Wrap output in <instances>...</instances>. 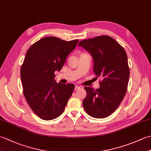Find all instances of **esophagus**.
I'll return each mask as SVG.
<instances>
[{"instance_id":"1","label":"esophagus","mask_w":151,"mask_h":151,"mask_svg":"<svg viewBox=\"0 0 151 151\" xmlns=\"http://www.w3.org/2000/svg\"><path fill=\"white\" fill-rule=\"evenodd\" d=\"M80 88H81V87H80V86H75V90H77V89H79Z\"/></svg>"}]
</instances>
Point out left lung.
<instances>
[{
  "instance_id": "1",
  "label": "left lung",
  "mask_w": 151,
  "mask_h": 151,
  "mask_svg": "<svg viewBox=\"0 0 151 151\" xmlns=\"http://www.w3.org/2000/svg\"><path fill=\"white\" fill-rule=\"evenodd\" d=\"M78 46L91 54L93 72L97 78H102L99 89L84 88L87 95L82 102L83 106L93 117H107L118 108L127 90L130 69L127 53L108 36L82 40Z\"/></svg>"
}]
</instances>
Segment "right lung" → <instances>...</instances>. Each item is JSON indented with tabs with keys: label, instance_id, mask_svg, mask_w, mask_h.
Masks as SVG:
<instances>
[{
	"label": "right lung",
	"instance_id": "1",
	"mask_svg": "<svg viewBox=\"0 0 151 151\" xmlns=\"http://www.w3.org/2000/svg\"><path fill=\"white\" fill-rule=\"evenodd\" d=\"M78 42V40L66 41L49 36L36 41L27 50L21 68L23 93L41 119H54L65 110L75 85L57 83L54 72L62 69Z\"/></svg>",
	"mask_w": 151,
	"mask_h": 151
}]
</instances>
